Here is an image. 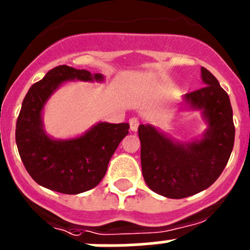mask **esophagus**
Segmentation results:
<instances>
[{"label":"esophagus","mask_w":250,"mask_h":250,"mask_svg":"<svg viewBox=\"0 0 250 250\" xmlns=\"http://www.w3.org/2000/svg\"><path fill=\"white\" fill-rule=\"evenodd\" d=\"M139 119L138 118H131L129 120V125H130V130H131V131H136V130H138V127H139Z\"/></svg>","instance_id":"1"}]
</instances>
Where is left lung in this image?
<instances>
[{"label": "left lung", "mask_w": 250, "mask_h": 250, "mask_svg": "<svg viewBox=\"0 0 250 250\" xmlns=\"http://www.w3.org/2000/svg\"><path fill=\"white\" fill-rule=\"evenodd\" d=\"M205 86L184 96L194 109L203 110L209 129L200 141L178 144L151 125L138 129L141 170L152 191L171 199L194 195L219 178L230 158L235 127L228 94L210 71L202 67Z\"/></svg>", "instance_id": "left-lung-1"}]
</instances>
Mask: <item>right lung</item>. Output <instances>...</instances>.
<instances>
[{"label":"right lung","instance_id":"obj_1","mask_svg":"<svg viewBox=\"0 0 250 250\" xmlns=\"http://www.w3.org/2000/svg\"><path fill=\"white\" fill-rule=\"evenodd\" d=\"M103 79L101 74L60 65L30 87L17 118L16 144L37 184L62 194H79L95 188L105 176L112 154L129 134V124L99 123L80 138L54 140L46 135L41 121L43 105L59 85Z\"/></svg>","mask_w":250,"mask_h":250}]
</instances>
